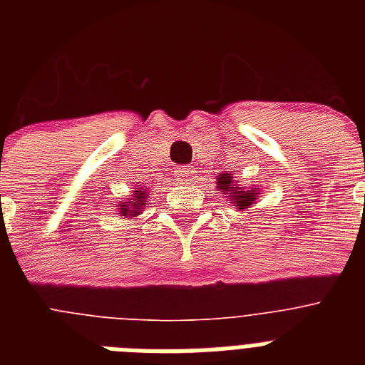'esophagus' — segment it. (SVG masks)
<instances>
[{
    "mask_svg": "<svg viewBox=\"0 0 365 365\" xmlns=\"http://www.w3.org/2000/svg\"><path fill=\"white\" fill-rule=\"evenodd\" d=\"M175 179L179 185H190L193 179V170L188 166L175 168Z\"/></svg>",
    "mask_w": 365,
    "mask_h": 365,
    "instance_id": "34e87169",
    "label": "esophagus"
}]
</instances>
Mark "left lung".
Masks as SVG:
<instances>
[{"label":"left lung","mask_w":365,"mask_h":365,"mask_svg":"<svg viewBox=\"0 0 365 365\" xmlns=\"http://www.w3.org/2000/svg\"><path fill=\"white\" fill-rule=\"evenodd\" d=\"M215 186H217V192H221L237 212H245L261 197L259 188H256V186H243L240 179L230 172L219 173Z\"/></svg>","instance_id":"8db88e82"}]
</instances>
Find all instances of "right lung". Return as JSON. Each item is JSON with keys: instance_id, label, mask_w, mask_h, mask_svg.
Returning <instances> with one entry per match:
<instances>
[{"instance_id": "add662e5", "label": "right lung", "mask_w": 365, "mask_h": 365, "mask_svg": "<svg viewBox=\"0 0 365 365\" xmlns=\"http://www.w3.org/2000/svg\"><path fill=\"white\" fill-rule=\"evenodd\" d=\"M151 192L148 186H135V190H131V195L125 201L118 202V215L124 219L137 217V215L143 214V210L146 208L148 199H150Z\"/></svg>"}]
</instances>
